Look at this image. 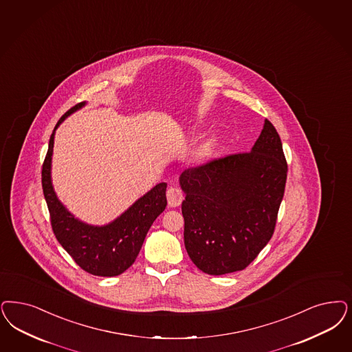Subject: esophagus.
Masks as SVG:
<instances>
[{"label": "esophagus", "instance_id": "34e87169", "mask_svg": "<svg viewBox=\"0 0 352 352\" xmlns=\"http://www.w3.org/2000/svg\"><path fill=\"white\" fill-rule=\"evenodd\" d=\"M166 197H168V204L171 208H177V206H181L183 201V194L182 191L179 188H175V187H170L166 192Z\"/></svg>", "mask_w": 352, "mask_h": 352}]
</instances>
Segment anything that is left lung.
Wrapping results in <instances>:
<instances>
[{"mask_svg": "<svg viewBox=\"0 0 352 352\" xmlns=\"http://www.w3.org/2000/svg\"><path fill=\"white\" fill-rule=\"evenodd\" d=\"M286 178L282 142L267 120L251 152L184 170V247L195 265L210 276L248 267L274 232Z\"/></svg>", "mask_w": 352, "mask_h": 352, "instance_id": "1", "label": "left lung"}]
</instances>
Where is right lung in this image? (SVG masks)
Here are the masks:
<instances>
[{
	"instance_id": "add662e5",
	"label": "right lung",
	"mask_w": 352,
	"mask_h": 352,
	"mask_svg": "<svg viewBox=\"0 0 352 352\" xmlns=\"http://www.w3.org/2000/svg\"><path fill=\"white\" fill-rule=\"evenodd\" d=\"M85 105V101L66 111L50 135L48 152L41 171L43 192L48 206L52 229L66 252L89 274L114 277L133 265L149 228L166 208L168 184L158 183L120 217L102 226L85 223L70 213L58 200L52 184L50 170L54 133L62 122Z\"/></svg>"
}]
</instances>
